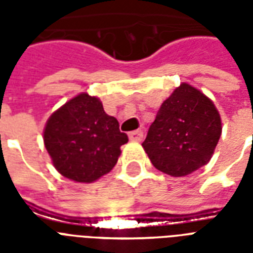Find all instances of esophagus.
<instances>
[{
  "label": "esophagus",
  "mask_w": 253,
  "mask_h": 253,
  "mask_svg": "<svg viewBox=\"0 0 253 253\" xmlns=\"http://www.w3.org/2000/svg\"><path fill=\"white\" fill-rule=\"evenodd\" d=\"M128 138H130V141L132 142H141L143 138V132L141 130H137V131H131L128 134Z\"/></svg>",
  "instance_id": "obj_1"
}]
</instances>
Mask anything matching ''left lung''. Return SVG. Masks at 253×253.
<instances>
[{
    "instance_id": "left-lung-1",
    "label": "left lung",
    "mask_w": 253,
    "mask_h": 253,
    "mask_svg": "<svg viewBox=\"0 0 253 253\" xmlns=\"http://www.w3.org/2000/svg\"><path fill=\"white\" fill-rule=\"evenodd\" d=\"M222 132V121L211 99L181 83L160 107L142 146L161 172L181 177L206 165Z\"/></svg>"
}]
</instances>
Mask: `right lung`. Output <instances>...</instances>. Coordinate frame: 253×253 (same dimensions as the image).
I'll use <instances>...</instances> for the list:
<instances>
[{
	"instance_id": "right-lung-1",
	"label": "right lung",
	"mask_w": 253,
	"mask_h": 253,
	"mask_svg": "<svg viewBox=\"0 0 253 253\" xmlns=\"http://www.w3.org/2000/svg\"><path fill=\"white\" fill-rule=\"evenodd\" d=\"M43 141L61 175L88 184L111 172L128 138L119 122L105 114L99 97L83 92L50 115Z\"/></svg>"
}]
</instances>
